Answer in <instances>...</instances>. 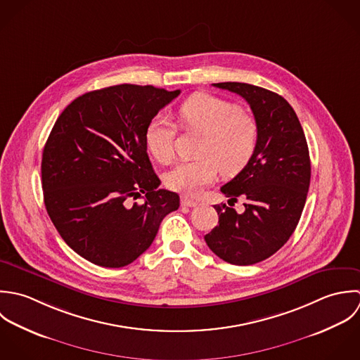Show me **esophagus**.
<instances>
[{
	"instance_id": "esophagus-1",
	"label": "esophagus",
	"mask_w": 360,
	"mask_h": 360,
	"mask_svg": "<svg viewBox=\"0 0 360 360\" xmlns=\"http://www.w3.org/2000/svg\"><path fill=\"white\" fill-rule=\"evenodd\" d=\"M181 205H182L184 207H196V206H198V202H195V200H192V199H189V198H182V199H181Z\"/></svg>"
}]
</instances>
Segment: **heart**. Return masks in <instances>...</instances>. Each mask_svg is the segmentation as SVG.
Instances as JSON below:
<instances>
[{"label":"heart","instance_id":"obj_1","mask_svg":"<svg viewBox=\"0 0 360 360\" xmlns=\"http://www.w3.org/2000/svg\"><path fill=\"white\" fill-rule=\"evenodd\" d=\"M182 127L202 134L198 160L182 161L165 174V185L185 196L199 193L212 184L221 171L226 176L240 172L252 160L257 142L256 118L238 104L207 93H198L182 103L178 111ZM175 127L158 114L144 131V143L160 162H169L174 155Z\"/></svg>","mask_w":360,"mask_h":360}]
</instances>
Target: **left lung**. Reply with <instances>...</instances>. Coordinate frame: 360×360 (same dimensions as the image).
Returning <instances> with one entry per match:
<instances>
[{"label":"left lung","instance_id":"8db88e82","mask_svg":"<svg viewBox=\"0 0 360 360\" xmlns=\"http://www.w3.org/2000/svg\"><path fill=\"white\" fill-rule=\"evenodd\" d=\"M243 97L259 125V142L249 164L221 192L233 206L245 200V212L216 205L218 225L205 236L219 259L236 266L266 260L293 233L310 185V157L302 125L280 94L239 82L214 83Z\"/></svg>","mask_w":360,"mask_h":360}]
</instances>
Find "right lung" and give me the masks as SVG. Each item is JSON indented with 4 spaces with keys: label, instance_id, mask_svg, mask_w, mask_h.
Masks as SVG:
<instances>
[{
    "label": "right lung",
    "instance_id": "1",
    "mask_svg": "<svg viewBox=\"0 0 360 360\" xmlns=\"http://www.w3.org/2000/svg\"><path fill=\"white\" fill-rule=\"evenodd\" d=\"M179 93L110 86L75 98L56 121L41 158L44 205L61 238L90 263L128 266L178 210L179 196L157 189L144 131ZM142 194V205L130 203Z\"/></svg>",
    "mask_w": 360,
    "mask_h": 360
}]
</instances>
